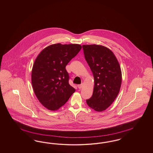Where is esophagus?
Masks as SVG:
<instances>
[{
  "instance_id": "obj_1",
  "label": "esophagus",
  "mask_w": 153,
  "mask_h": 153,
  "mask_svg": "<svg viewBox=\"0 0 153 153\" xmlns=\"http://www.w3.org/2000/svg\"><path fill=\"white\" fill-rule=\"evenodd\" d=\"M82 86H83V84H80V85H77V87H78V88H79V89H81V88H82Z\"/></svg>"
}]
</instances>
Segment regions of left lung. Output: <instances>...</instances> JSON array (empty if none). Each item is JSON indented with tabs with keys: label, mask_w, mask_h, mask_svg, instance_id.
<instances>
[{
	"label": "left lung",
	"mask_w": 153,
	"mask_h": 153,
	"mask_svg": "<svg viewBox=\"0 0 153 153\" xmlns=\"http://www.w3.org/2000/svg\"><path fill=\"white\" fill-rule=\"evenodd\" d=\"M85 58L94 77L92 97L86 100L88 105L97 112L108 108L119 93L122 71L114 53L99 45H83Z\"/></svg>",
	"instance_id": "8db88e82"
}]
</instances>
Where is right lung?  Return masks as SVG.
Returning a JSON list of instances; mask_svg holds the SVG:
<instances>
[{"label": "right lung", "mask_w": 153, "mask_h": 153, "mask_svg": "<svg viewBox=\"0 0 153 153\" xmlns=\"http://www.w3.org/2000/svg\"><path fill=\"white\" fill-rule=\"evenodd\" d=\"M81 48L79 44H53L36 58L31 71L32 86L37 99L47 109H59L75 92L69 84L65 67Z\"/></svg>", "instance_id": "obj_1"}]
</instances>
